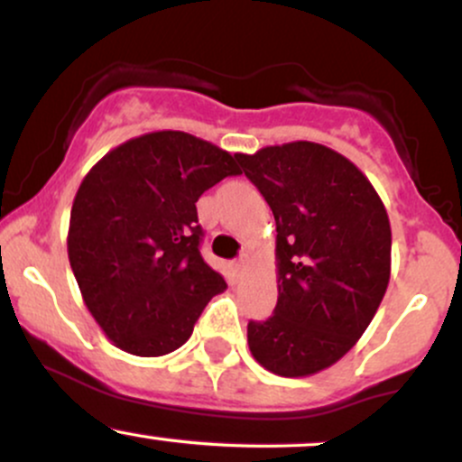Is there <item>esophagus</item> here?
Listing matches in <instances>:
<instances>
[{
    "label": "esophagus",
    "instance_id": "34e87169",
    "mask_svg": "<svg viewBox=\"0 0 462 462\" xmlns=\"http://www.w3.org/2000/svg\"><path fill=\"white\" fill-rule=\"evenodd\" d=\"M235 267H236L238 273H245V272H247V267H249V256H247V254H243V256L238 258Z\"/></svg>",
    "mask_w": 462,
    "mask_h": 462
}]
</instances>
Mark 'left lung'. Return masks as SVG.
<instances>
[{"instance_id": "1", "label": "left lung", "mask_w": 462, "mask_h": 462, "mask_svg": "<svg viewBox=\"0 0 462 462\" xmlns=\"http://www.w3.org/2000/svg\"><path fill=\"white\" fill-rule=\"evenodd\" d=\"M275 219L278 304L247 323L252 356L282 378L332 367L367 330L391 278V224L367 176L310 141L235 153Z\"/></svg>"}]
</instances>
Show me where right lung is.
I'll return each mask as SVG.
<instances>
[{
	"label": "right lung",
	"instance_id": "obj_1",
	"mask_svg": "<svg viewBox=\"0 0 462 462\" xmlns=\"http://www.w3.org/2000/svg\"><path fill=\"white\" fill-rule=\"evenodd\" d=\"M241 169L189 132L121 143L79 184L67 254L84 304L115 347L164 356L182 347L224 275L199 254L195 201Z\"/></svg>",
	"mask_w": 462,
	"mask_h": 462
}]
</instances>
